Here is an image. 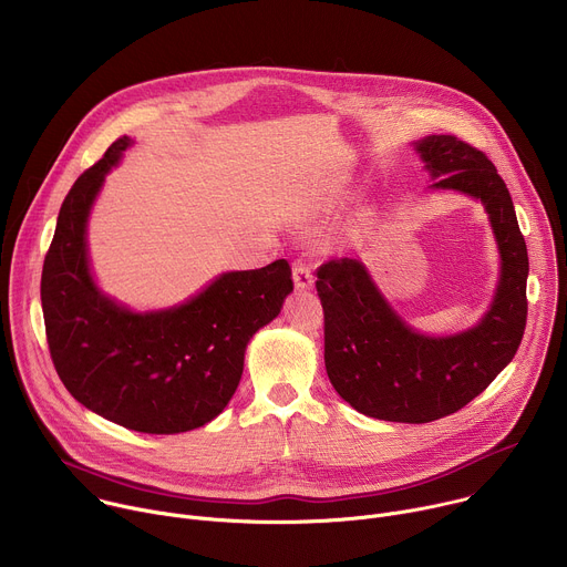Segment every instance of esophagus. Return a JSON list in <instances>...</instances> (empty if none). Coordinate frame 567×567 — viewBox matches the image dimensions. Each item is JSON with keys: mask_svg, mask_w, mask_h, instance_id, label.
Here are the masks:
<instances>
[{"mask_svg": "<svg viewBox=\"0 0 567 567\" xmlns=\"http://www.w3.org/2000/svg\"><path fill=\"white\" fill-rule=\"evenodd\" d=\"M293 285H296V289H311V285H313V274H311L309 262L298 260V262L293 265Z\"/></svg>", "mask_w": 567, "mask_h": 567, "instance_id": "1", "label": "esophagus"}]
</instances>
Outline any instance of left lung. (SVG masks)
<instances>
[{
    "label": "left lung",
    "mask_w": 567,
    "mask_h": 567,
    "mask_svg": "<svg viewBox=\"0 0 567 567\" xmlns=\"http://www.w3.org/2000/svg\"><path fill=\"white\" fill-rule=\"evenodd\" d=\"M431 190H455L489 215L501 271L489 309L473 328L433 337L409 326L365 265L341 258L318 267L326 311V368L334 390L368 417L426 424L457 413L514 359L527 320V247L514 202L492 161L449 134L413 143Z\"/></svg>",
    "instance_id": "left-lung-1"
}]
</instances>
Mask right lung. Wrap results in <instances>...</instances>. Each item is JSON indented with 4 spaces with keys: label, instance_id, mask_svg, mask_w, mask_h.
Wrapping results in <instances>:
<instances>
[{
    "label": "right lung",
    "instance_id": "1",
    "mask_svg": "<svg viewBox=\"0 0 567 567\" xmlns=\"http://www.w3.org/2000/svg\"><path fill=\"white\" fill-rule=\"evenodd\" d=\"M123 136L62 202L42 269V311L58 377L75 401L123 429L173 435L213 422L245 370L247 346L293 291L287 260L226 271L188 300L136 311L92 271L87 224Z\"/></svg>",
    "mask_w": 567,
    "mask_h": 567
}]
</instances>
